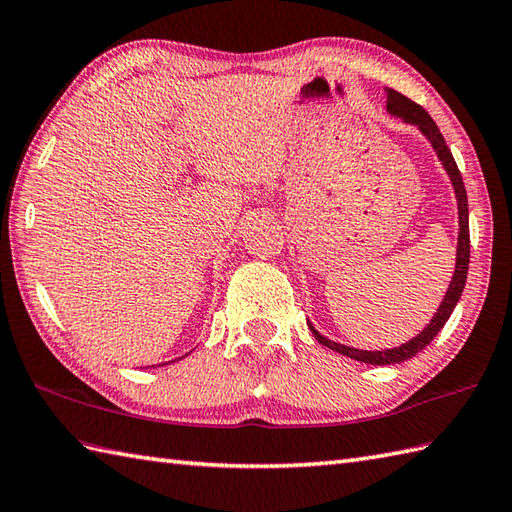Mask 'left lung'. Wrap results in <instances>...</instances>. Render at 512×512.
Returning <instances> with one entry per match:
<instances>
[{
	"label": "left lung",
	"mask_w": 512,
	"mask_h": 512,
	"mask_svg": "<svg viewBox=\"0 0 512 512\" xmlns=\"http://www.w3.org/2000/svg\"><path fill=\"white\" fill-rule=\"evenodd\" d=\"M388 111L394 113V116L403 118L405 122L416 124V127L427 135L431 146H434V149H436L442 166H445V170H447L449 177H451L453 190H456V197H458L460 234H458L456 271H453V280H451L445 300H442V304L438 306V313L434 315V320L429 322V326L425 328V331L420 333V335H416L414 339H410V342H407V344H403L399 348H392V350H357V348H350V346H342V344L331 342V339L322 337L311 326L315 339L322 346L331 348V350L339 352V355H346L350 359H357V361H363V363H374V366H390V363H401V361L412 359L416 352L423 350L431 342V339H434L440 333V328L445 326V322L449 320V315L453 313V309H456V304H458L460 295L464 291V282H467V271H469V258H471L467 190H464V181H462V175H460V170H458V164H456V160H453L449 146H447L445 138H442V133L438 131L436 122L431 120L429 113L420 105H416L414 100H410V98L399 94V92H394V89H390V87H388Z\"/></svg>",
	"instance_id": "8db88e82"
}]
</instances>
